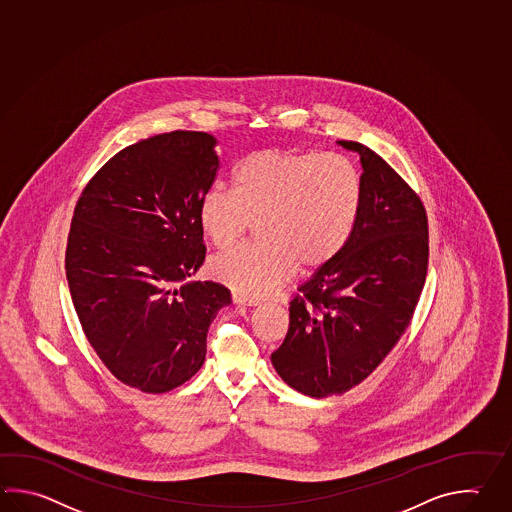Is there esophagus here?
<instances>
[{
  "mask_svg": "<svg viewBox=\"0 0 512 512\" xmlns=\"http://www.w3.org/2000/svg\"><path fill=\"white\" fill-rule=\"evenodd\" d=\"M233 303L235 304H244V306H257L259 301H255V299H248V297H242L239 293H233Z\"/></svg>",
  "mask_w": 512,
  "mask_h": 512,
  "instance_id": "34e87169",
  "label": "esophagus"
}]
</instances>
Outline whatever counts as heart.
<instances>
[{
    "mask_svg": "<svg viewBox=\"0 0 512 512\" xmlns=\"http://www.w3.org/2000/svg\"><path fill=\"white\" fill-rule=\"evenodd\" d=\"M363 180L339 153L261 149L242 158L231 189L211 188L199 204L202 233L215 246H230L255 220V244H240L211 261L217 281L244 297H261L295 268H323L354 233Z\"/></svg>",
    "mask_w": 512,
    "mask_h": 512,
    "instance_id": "1",
    "label": "heart"
}]
</instances>
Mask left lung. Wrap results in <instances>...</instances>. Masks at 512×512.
Masks as SVG:
<instances>
[{"label": "left lung", "instance_id": "left-lung-1", "mask_svg": "<svg viewBox=\"0 0 512 512\" xmlns=\"http://www.w3.org/2000/svg\"><path fill=\"white\" fill-rule=\"evenodd\" d=\"M363 166V200L343 251L290 303V328L272 354L284 383L304 396H341L370 376L405 334L428 266L423 202L383 158L339 140Z\"/></svg>", "mask_w": 512, "mask_h": 512}]
</instances>
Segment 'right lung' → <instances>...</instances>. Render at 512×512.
Returning <instances> with one entry per match:
<instances>
[{"instance_id":"add662e5","label":"right lung","mask_w":512,"mask_h":512,"mask_svg":"<svg viewBox=\"0 0 512 512\" xmlns=\"http://www.w3.org/2000/svg\"><path fill=\"white\" fill-rule=\"evenodd\" d=\"M215 136L173 131L116 153L82 191L65 273L85 337L124 385L164 394L206 359L231 293L189 281L204 257L199 204L219 171Z\"/></svg>"}]
</instances>
